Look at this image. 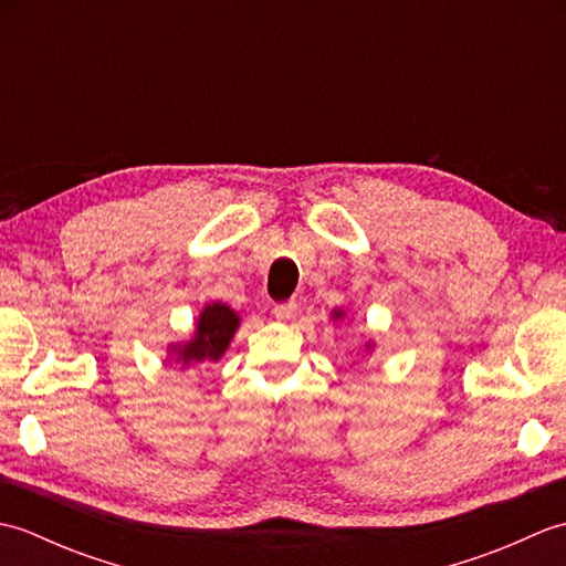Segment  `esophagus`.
<instances>
[{"instance_id": "1", "label": "esophagus", "mask_w": 566, "mask_h": 566, "mask_svg": "<svg viewBox=\"0 0 566 566\" xmlns=\"http://www.w3.org/2000/svg\"><path fill=\"white\" fill-rule=\"evenodd\" d=\"M296 302H282V304H274V316L280 321H292L294 314H296Z\"/></svg>"}]
</instances>
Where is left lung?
Segmentation results:
<instances>
[{"mask_svg":"<svg viewBox=\"0 0 566 566\" xmlns=\"http://www.w3.org/2000/svg\"><path fill=\"white\" fill-rule=\"evenodd\" d=\"M333 318H343V311H335V314H333Z\"/></svg>","mask_w":566,"mask_h":566,"instance_id":"obj_1","label":"left lung"}]
</instances>
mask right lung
<instances>
[{"instance_id":"right-lung-1","label":"right lung","mask_w":566,"mask_h":566,"mask_svg":"<svg viewBox=\"0 0 566 566\" xmlns=\"http://www.w3.org/2000/svg\"><path fill=\"white\" fill-rule=\"evenodd\" d=\"M238 323L240 318L233 308H228L226 304H209L197 321L195 338L175 350L177 363H182L185 367L207 363V359L216 363L226 353L228 343H231L233 333L238 331Z\"/></svg>"}]
</instances>
